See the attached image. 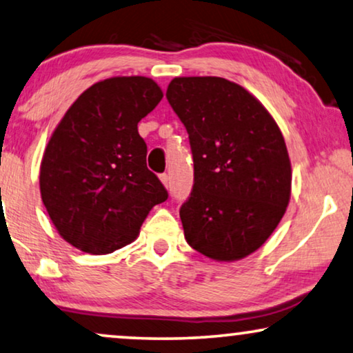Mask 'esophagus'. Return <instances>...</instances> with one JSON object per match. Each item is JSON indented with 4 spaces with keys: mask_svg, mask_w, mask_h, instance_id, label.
<instances>
[{
    "mask_svg": "<svg viewBox=\"0 0 353 353\" xmlns=\"http://www.w3.org/2000/svg\"><path fill=\"white\" fill-rule=\"evenodd\" d=\"M159 178H161L162 185H164L165 188H168V185H170V178H168V175H167V173H162V175H161Z\"/></svg>",
    "mask_w": 353,
    "mask_h": 353,
    "instance_id": "esophagus-1",
    "label": "esophagus"
}]
</instances>
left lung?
Segmentation results:
<instances>
[{"instance_id":"1","label":"left lung","mask_w":353,"mask_h":353,"mask_svg":"<svg viewBox=\"0 0 353 353\" xmlns=\"http://www.w3.org/2000/svg\"><path fill=\"white\" fill-rule=\"evenodd\" d=\"M167 100L185 124L194 186L180 218L185 239L214 261L261 247L287 212L291 162L282 130L247 89L218 76L173 78Z\"/></svg>"}]
</instances>
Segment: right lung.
Listing matches in <instances>:
<instances>
[{
  "mask_svg": "<svg viewBox=\"0 0 353 353\" xmlns=\"http://www.w3.org/2000/svg\"><path fill=\"white\" fill-rule=\"evenodd\" d=\"M146 76H114L81 94L50 135L39 167L41 199L60 237L90 254L139 237L168 194L146 167L139 122L162 100Z\"/></svg>",
  "mask_w": 353,
  "mask_h": 353,
  "instance_id": "1",
  "label": "right lung"
}]
</instances>
